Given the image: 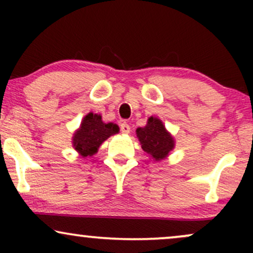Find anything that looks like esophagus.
<instances>
[{
    "instance_id": "obj_1",
    "label": "esophagus",
    "mask_w": 253,
    "mask_h": 253,
    "mask_svg": "<svg viewBox=\"0 0 253 253\" xmlns=\"http://www.w3.org/2000/svg\"><path fill=\"white\" fill-rule=\"evenodd\" d=\"M120 130H121V133H124V134H128V133L130 132V126H129L128 124H126V123L121 124Z\"/></svg>"
}]
</instances>
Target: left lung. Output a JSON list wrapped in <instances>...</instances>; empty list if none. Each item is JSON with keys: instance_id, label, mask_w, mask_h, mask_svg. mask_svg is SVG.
<instances>
[{"instance_id": "left-lung-1", "label": "left lung", "mask_w": 253, "mask_h": 253, "mask_svg": "<svg viewBox=\"0 0 253 253\" xmlns=\"http://www.w3.org/2000/svg\"><path fill=\"white\" fill-rule=\"evenodd\" d=\"M135 132L141 149L153 162L163 161L175 149V138L159 118L150 117L146 126L138 127Z\"/></svg>"}]
</instances>
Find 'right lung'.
Here are the masks:
<instances>
[{
    "instance_id": "right-lung-1",
    "label": "right lung",
    "mask_w": 253,
    "mask_h": 253,
    "mask_svg": "<svg viewBox=\"0 0 253 253\" xmlns=\"http://www.w3.org/2000/svg\"><path fill=\"white\" fill-rule=\"evenodd\" d=\"M119 126L113 123H103L100 114L88 113L82 119L80 127L75 130L72 135V147L82 156L83 158L94 156L103 141L109 136L119 133Z\"/></svg>"
}]
</instances>
